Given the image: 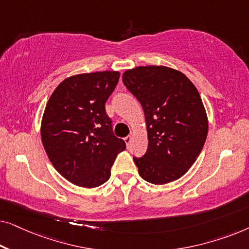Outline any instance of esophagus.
Masks as SVG:
<instances>
[{"label":"esophagus","mask_w":249,"mask_h":249,"mask_svg":"<svg viewBox=\"0 0 249 249\" xmlns=\"http://www.w3.org/2000/svg\"><path fill=\"white\" fill-rule=\"evenodd\" d=\"M124 142H125V144H127V146H129V144H130V142H131L130 136H127V137H124Z\"/></svg>","instance_id":"obj_1"}]
</instances>
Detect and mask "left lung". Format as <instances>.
I'll list each match as a JSON object with an SVG mask.
<instances>
[{"instance_id": "obj_1", "label": "left lung", "mask_w": 249, "mask_h": 249, "mask_svg": "<svg viewBox=\"0 0 249 249\" xmlns=\"http://www.w3.org/2000/svg\"><path fill=\"white\" fill-rule=\"evenodd\" d=\"M141 103L148 147L134 156L141 177L154 185L179 179L198 158L207 136V117L198 90L185 74L166 67H137L122 76Z\"/></svg>"}]
</instances>
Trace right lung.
<instances>
[{"label":"right lung","instance_id":"add662e5","mask_svg":"<svg viewBox=\"0 0 249 249\" xmlns=\"http://www.w3.org/2000/svg\"><path fill=\"white\" fill-rule=\"evenodd\" d=\"M119 77L118 71H102L67 78L46 104L40 129L44 148L56 171L77 186L107 182L125 148L105 111Z\"/></svg>","mask_w":249,"mask_h":249}]
</instances>
